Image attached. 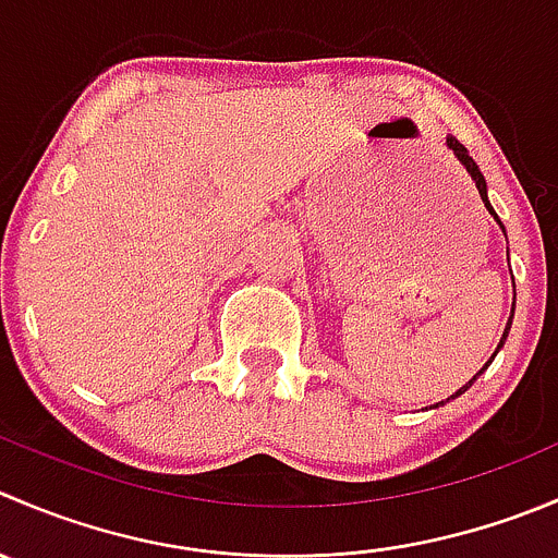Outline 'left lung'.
Returning <instances> with one entry per match:
<instances>
[{"instance_id":"1","label":"left lung","mask_w":558,"mask_h":558,"mask_svg":"<svg viewBox=\"0 0 558 558\" xmlns=\"http://www.w3.org/2000/svg\"><path fill=\"white\" fill-rule=\"evenodd\" d=\"M447 147H450L452 153L458 155V160H461V163L466 166V171H469V174H472L474 185H477V191H480V198H483V204H485V207H488V213L494 215V218H496L494 207H490V204H488V193H485V177H483V171H480V166L474 163V158H472V155H469V149L463 147V144L458 142V138H447ZM510 324H512V318H510ZM510 324H507V329H510ZM507 329H505V338H507ZM505 338H501V343H505ZM501 343H499V349H501ZM499 349H496V351H499ZM485 367H488V365H485ZM485 367H483V371H485ZM483 371H480V373H483ZM480 373H477V376H480ZM477 376H474V378H477ZM474 378H472V381L466 384V387H461V389H458V392L452 395V398H458V395H463V392H466V389L472 387V384H474ZM441 403H445V400H441Z\"/></svg>"}]
</instances>
